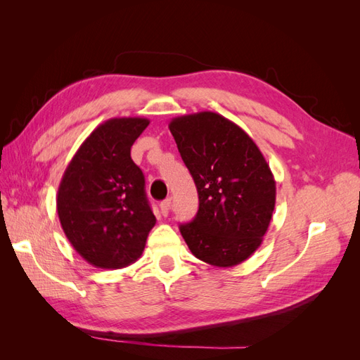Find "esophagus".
<instances>
[{
  "mask_svg": "<svg viewBox=\"0 0 360 360\" xmlns=\"http://www.w3.org/2000/svg\"><path fill=\"white\" fill-rule=\"evenodd\" d=\"M169 209H171V198L163 200V201L160 202V212H162V214H163V216H168Z\"/></svg>",
  "mask_w": 360,
  "mask_h": 360,
  "instance_id": "obj_1",
  "label": "esophagus"
}]
</instances>
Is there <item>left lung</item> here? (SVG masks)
<instances>
[{
	"label": "left lung",
	"instance_id": "8db88e82",
	"mask_svg": "<svg viewBox=\"0 0 360 360\" xmlns=\"http://www.w3.org/2000/svg\"><path fill=\"white\" fill-rule=\"evenodd\" d=\"M169 130L198 191V213L180 233L191 252L216 267L243 263L271 221L276 181L257 144L219 114L172 118Z\"/></svg>",
	"mask_w": 360,
	"mask_h": 360
}]
</instances>
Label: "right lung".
I'll list each match as a JSON object with an SVG mask.
<instances>
[{
    "label": "right lung",
    "mask_w": 360,
    "mask_h": 360,
    "mask_svg": "<svg viewBox=\"0 0 360 360\" xmlns=\"http://www.w3.org/2000/svg\"><path fill=\"white\" fill-rule=\"evenodd\" d=\"M147 118L122 117L97 126L63 174L57 212L63 231L86 263L123 269L141 257L156 224L144 174L130 158Z\"/></svg>",
    "instance_id": "obj_1"
}]
</instances>
